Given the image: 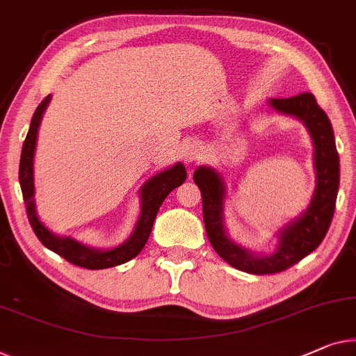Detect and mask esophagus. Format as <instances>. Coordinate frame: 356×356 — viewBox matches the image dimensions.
Here are the masks:
<instances>
[{
    "label": "esophagus",
    "instance_id": "obj_1",
    "mask_svg": "<svg viewBox=\"0 0 356 356\" xmlns=\"http://www.w3.org/2000/svg\"><path fill=\"white\" fill-rule=\"evenodd\" d=\"M183 152L188 163L200 161V159L204 157V146L199 141H189L186 146H184Z\"/></svg>",
    "mask_w": 356,
    "mask_h": 356
}]
</instances>
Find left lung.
I'll return each mask as SVG.
<instances>
[{
    "instance_id": "left-lung-1",
    "label": "left lung",
    "mask_w": 356,
    "mask_h": 356,
    "mask_svg": "<svg viewBox=\"0 0 356 356\" xmlns=\"http://www.w3.org/2000/svg\"><path fill=\"white\" fill-rule=\"evenodd\" d=\"M266 109L286 114L305 125L313 144L315 191L308 207L300 215L277 229V242L271 252H254L233 241L225 226L226 184L213 167L202 165L194 172V183L202 194L204 223L209 241L221 259L233 268L250 275H271L284 271L307 257L326 236L336 210V199L341 181L339 154L332 125L312 92L266 99Z\"/></svg>"
}]
</instances>
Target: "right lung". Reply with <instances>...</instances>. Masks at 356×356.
<instances>
[{
    "instance_id": "right-lung-1",
    "label": "right lung",
    "mask_w": 356,
    "mask_h": 356,
    "mask_svg": "<svg viewBox=\"0 0 356 356\" xmlns=\"http://www.w3.org/2000/svg\"><path fill=\"white\" fill-rule=\"evenodd\" d=\"M51 101V95L46 96L41 104L37 107L35 114L30 122V128L27 138L24 141L22 154H20V165H19V183L22 189L25 207H27V216L30 225L46 249L56 252V254L64 257L67 261L88 270H104L122 264H127L131 259L140 254L143 247L151 236L154 220H156L159 209L167 195L175 188L184 183L188 173L181 162H177L173 167H168L162 172H159L147 179L140 189V204L141 212L138 218L135 229L122 244H118L112 249H97L81 244L70 236H59L54 231H51L43 221L40 220L37 213V204H35V183H33V159L35 149H37L38 130L43 114Z\"/></svg>"
}]
</instances>
